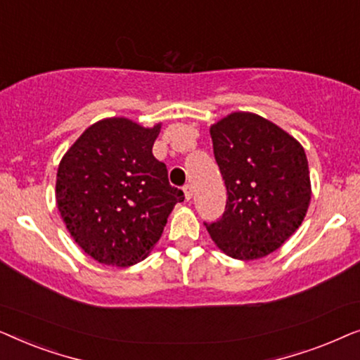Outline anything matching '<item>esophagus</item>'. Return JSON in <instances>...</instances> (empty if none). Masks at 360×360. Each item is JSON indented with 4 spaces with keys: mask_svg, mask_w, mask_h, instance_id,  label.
Listing matches in <instances>:
<instances>
[{
    "mask_svg": "<svg viewBox=\"0 0 360 360\" xmlns=\"http://www.w3.org/2000/svg\"><path fill=\"white\" fill-rule=\"evenodd\" d=\"M184 193H185L186 201H190L191 198H193V188H191V185H185L184 186Z\"/></svg>",
    "mask_w": 360,
    "mask_h": 360,
    "instance_id": "1",
    "label": "esophagus"
}]
</instances>
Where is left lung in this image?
Listing matches in <instances>:
<instances>
[{
  "label": "left lung",
  "instance_id": "obj_1",
  "mask_svg": "<svg viewBox=\"0 0 360 360\" xmlns=\"http://www.w3.org/2000/svg\"><path fill=\"white\" fill-rule=\"evenodd\" d=\"M228 201L206 229L214 244L239 260L277 250L307 216L311 184L302 144L265 117L231 112L210 127Z\"/></svg>",
  "mask_w": 360,
  "mask_h": 360
}]
</instances>
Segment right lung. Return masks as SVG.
Wrapping results in <instances>:
<instances>
[{
	"label": "right lung",
	"mask_w": 360,
	"mask_h": 360,
	"mask_svg": "<svg viewBox=\"0 0 360 360\" xmlns=\"http://www.w3.org/2000/svg\"><path fill=\"white\" fill-rule=\"evenodd\" d=\"M159 132L160 124L106 117L58 164L57 208L75 243L100 264L129 267L144 260L174 206L185 200L152 154Z\"/></svg>",
	"instance_id": "1"
}]
</instances>
